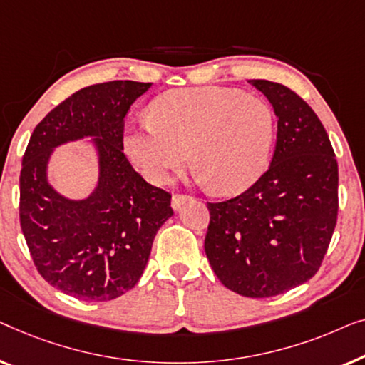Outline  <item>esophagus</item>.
<instances>
[{"label": "esophagus", "instance_id": "obj_1", "mask_svg": "<svg viewBox=\"0 0 365 365\" xmlns=\"http://www.w3.org/2000/svg\"><path fill=\"white\" fill-rule=\"evenodd\" d=\"M188 200H190V197H187V195L175 193V195H173V197H172V208H173V210H178L185 202H188Z\"/></svg>", "mask_w": 365, "mask_h": 365}]
</instances>
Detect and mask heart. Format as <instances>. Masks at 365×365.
Returning a JSON list of instances; mask_svg holds the SVG:
<instances>
[{
  "label": "heart",
  "mask_w": 365,
  "mask_h": 365,
  "mask_svg": "<svg viewBox=\"0 0 365 365\" xmlns=\"http://www.w3.org/2000/svg\"><path fill=\"white\" fill-rule=\"evenodd\" d=\"M276 117L259 97L228 87L167 92L153 101L152 119L124 137L133 165L153 183H167L192 165L218 193H238L258 180L269 162Z\"/></svg>",
  "instance_id": "heart-1"
}]
</instances>
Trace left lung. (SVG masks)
Listing matches in <instances>:
<instances>
[{
  "label": "left lung",
  "mask_w": 365,
  "mask_h": 365,
  "mask_svg": "<svg viewBox=\"0 0 365 365\" xmlns=\"http://www.w3.org/2000/svg\"><path fill=\"white\" fill-rule=\"evenodd\" d=\"M278 117L268 170L238 197L208 203L205 253L246 297L278 296L317 273L337 222V160L314 110L289 87L251 79Z\"/></svg>",
  "instance_id": "obj_1"
}]
</instances>
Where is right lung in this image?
I'll return each instance as SVG.
<instances>
[{
  "label": "right lung",
  "instance_id": "right-lung-1",
  "mask_svg": "<svg viewBox=\"0 0 365 365\" xmlns=\"http://www.w3.org/2000/svg\"><path fill=\"white\" fill-rule=\"evenodd\" d=\"M150 82L84 87L36 125L19 175V222L34 266L48 283L82 301L130 291L145 269L172 195L147 183L124 155V119ZM91 136L100 178L87 199L71 200L47 180L56 146Z\"/></svg>",
  "mask_w": 365,
  "mask_h": 365
}]
</instances>
